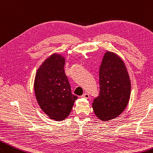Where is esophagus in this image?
Listing matches in <instances>:
<instances>
[{
	"instance_id": "esophagus-1",
	"label": "esophagus",
	"mask_w": 153,
	"mask_h": 153,
	"mask_svg": "<svg viewBox=\"0 0 153 153\" xmlns=\"http://www.w3.org/2000/svg\"><path fill=\"white\" fill-rule=\"evenodd\" d=\"M89 97H90V95L88 94H87V93L84 94L82 95V97L86 98V99H88V98H89Z\"/></svg>"
}]
</instances>
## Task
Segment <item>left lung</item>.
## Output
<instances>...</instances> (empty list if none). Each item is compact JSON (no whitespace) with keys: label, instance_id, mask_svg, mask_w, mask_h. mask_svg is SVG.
I'll return each instance as SVG.
<instances>
[{"label":"left lung","instance_id":"1","mask_svg":"<svg viewBox=\"0 0 153 153\" xmlns=\"http://www.w3.org/2000/svg\"><path fill=\"white\" fill-rule=\"evenodd\" d=\"M100 94L92 103L94 113L103 121L120 115L130 100L131 82L124 63L114 52L105 53L100 67Z\"/></svg>","mask_w":153,"mask_h":153}]
</instances>
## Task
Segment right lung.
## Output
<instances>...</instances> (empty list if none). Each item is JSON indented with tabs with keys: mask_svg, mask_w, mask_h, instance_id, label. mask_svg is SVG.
<instances>
[{
	"mask_svg": "<svg viewBox=\"0 0 153 153\" xmlns=\"http://www.w3.org/2000/svg\"><path fill=\"white\" fill-rule=\"evenodd\" d=\"M65 58L59 53L48 57L37 70L34 82L36 98L40 108L51 119L61 121L71 113L77 96L64 71Z\"/></svg>",
	"mask_w": 153,
	"mask_h": 153,
	"instance_id": "add662e5",
	"label": "right lung"
}]
</instances>
